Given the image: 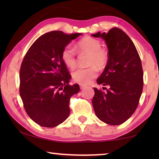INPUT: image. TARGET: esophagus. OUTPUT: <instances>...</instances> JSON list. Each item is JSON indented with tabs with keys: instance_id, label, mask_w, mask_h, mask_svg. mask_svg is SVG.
I'll return each instance as SVG.
<instances>
[{
	"instance_id": "obj_1",
	"label": "esophagus",
	"mask_w": 159,
	"mask_h": 159,
	"mask_svg": "<svg viewBox=\"0 0 159 159\" xmlns=\"http://www.w3.org/2000/svg\"><path fill=\"white\" fill-rule=\"evenodd\" d=\"M85 88H86V86H85V85H80V90H83V89H85Z\"/></svg>"
}]
</instances>
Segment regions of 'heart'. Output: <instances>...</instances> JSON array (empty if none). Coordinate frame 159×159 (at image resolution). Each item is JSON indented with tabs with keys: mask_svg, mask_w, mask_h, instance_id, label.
Listing matches in <instances>:
<instances>
[{
	"mask_svg": "<svg viewBox=\"0 0 159 159\" xmlns=\"http://www.w3.org/2000/svg\"><path fill=\"white\" fill-rule=\"evenodd\" d=\"M77 48L81 53L89 54L88 64L89 67L78 69L72 73L74 81L82 85L90 83L98 76V68L103 69L108 61V55L102 49L101 42L94 38L87 36L83 38L77 43ZM61 60L69 68L73 69L76 65V55L75 49L71 45H67L61 52Z\"/></svg>",
	"mask_w": 159,
	"mask_h": 159,
	"instance_id": "1",
	"label": "heart"
}]
</instances>
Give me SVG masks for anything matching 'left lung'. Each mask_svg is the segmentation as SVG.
Listing matches in <instances>:
<instances>
[{"label":"left lung","instance_id":"8db88e82","mask_svg":"<svg viewBox=\"0 0 159 159\" xmlns=\"http://www.w3.org/2000/svg\"><path fill=\"white\" fill-rule=\"evenodd\" d=\"M91 36L102 38L108 48V61L97 83L108 86L107 92L94 88L93 106L99 120L112 125L122 124L138 107L143 89V71L133 42L121 29Z\"/></svg>","mask_w":159,"mask_h":159}]
</instances>
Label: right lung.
I'll return each instance as SVG.
<instances>
[{
	"mask_svg": "<svg viewBox=\"0 0 159 159\" xmlns=\"http://www.w3.org/2000/svg\"><path fill=\"white\" fill-rule=\"evenodd\" d=\"M82 34L53 31L40 36L26 52L20 72V93L25 111L43 127L54 128L70 114V98L79 92L70 85L71 76L61 60V52Z\"/></svg>",
	"mask_w": 159,
	"mask_h": 159,
	"instance_id": "right-lung-1",
	"label": "right lung"
}]
</instances>
